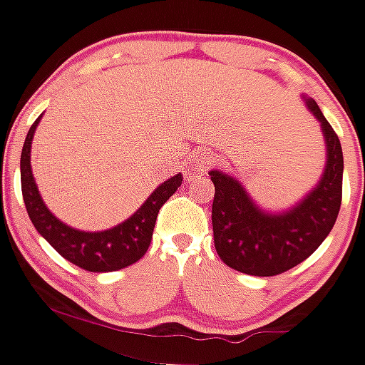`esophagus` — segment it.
Returning <instances> with one entry per match:
<instances>
[{
	"label": "esophagus",
	"mask_w": 365,
	"mask_h": 365,
	"mask_svg": "<svg viewBox=\"0 0 365 365\" xmlns=\"http://www.w3.org/2000/svg\"><path fill=\"white\" fill-rule=\"evenodd\" d=\"M210 164H212V155H210V153L200 152L197 155H194L192 169H194V173H197V175L206 173V169L210 168Z\"/></svg>",
	"instance_id": "34e87169"
}]
</instances>
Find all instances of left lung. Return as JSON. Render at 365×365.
<instances>
[{
  "instance_id": "obj_1",
  "label": "left lung",
  "mask_w": 365,
  "mask_h": 365,
  "mask_svg": "<svg viewBox=\"0 0 365 365\" xmlns=\"http://www.w3.org/2000/svg\"><path fill=\"white\" fill-rule=\"evenodd\" d=\"M307 109L322 125L327 164L318 185L286 212L259 208L240 182L219 169L208 173L215 185L212 226L215 251L227 267L256 277H272L307 259L329 237L342 197V148L332 125L312 98Z\"/></svg>"
}]
</instances>
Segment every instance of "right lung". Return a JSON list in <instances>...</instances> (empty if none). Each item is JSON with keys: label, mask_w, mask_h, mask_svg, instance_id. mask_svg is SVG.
<instances>
[{"label": "right lung", "mask_w": 365, "mask_h": 365, "mask_svg": "<svg viewBox=\"0 0 365 365\" xmlns=\"http://www.w3.org/2000/svg\"><path fill=\"white\" fill-rule=\"evenodd\" d=\"M40 118L42 116L36 118L29 128L21 153V189L35 230L65 259L88 272H114L141 259L152 242L160 206L178 190L183 176H171L160 183L134 215L111 230L91 233L70 227L56 219V215H53V212L43 203L31 173V141Z\"/></svg>", "instance_id": "1"}]
</instances>
